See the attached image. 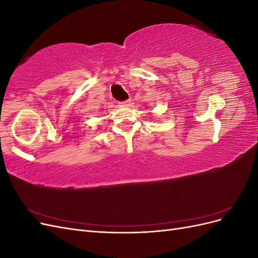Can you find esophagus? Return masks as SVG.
Instances as JSON below:
<instances>
[{
    "mask_svg": "<svg viewBox=\"0 0 258 258\" xmlns=\"http://www.w3.org/2000/svg\"><path fill=\"white\" fill-rule=\"evenodd\" d=\"M130 102H131V100H130V99H128V100L121 101L120 104H121V105H123V106H129V105H130Z\"/></svg>",
    "mask_w": 258,
    "mask_h": 258,
    "instance_id": "1",
    "label": "esophagus"
}]
</instances>
